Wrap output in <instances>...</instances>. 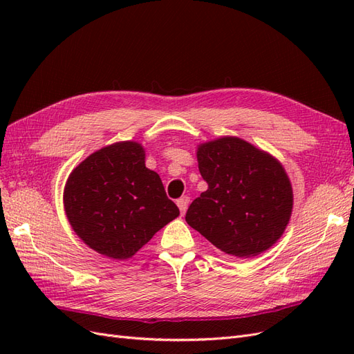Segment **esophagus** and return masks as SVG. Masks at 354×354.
Wrapping results in <instances>:
<instances>
[{
	"mask_svg": "<svg viewBox=\"0 0 354 354\" xmlns=\"http://www.w3.org/2000/svg\"><path fill=\"white\" fill-rule=\"evenodd\" d=\"M189 203H190V198H189V196H181V198L177 201V205H178V208H180L181 216H185V212L187 211Z\"/></svg>",
	"mask_w": 354,
	"mask_h": 354,
	"instance_id": "obj_1",
	"label": "esophagus"
}]
</instances>
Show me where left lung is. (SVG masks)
I'll list each match as a JSON object with an SVG mask.
<instances>
[{"instance_id": "left-lung-1", "label": "left lung", "mask_w": 354, "mask_h": 354, "mask_svg": "<svg viewBox=\"0 0 354 354\" xmlns=\"http://www.w3.org/2000/svg\"><path fill=\"white\" fill-rule=\"evenodd\" d=\"M198 164L208 189L190 203L189 226L238 259L270 248L292 211V187L283 167L238 137L201 145Z\"/></svg>"}]
</instances>
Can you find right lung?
<instances>
[{
  "instance_id": "right-lung-1",
  "label": "right lung",
  "mask_w": 354,
  "mask_h": 354,
  "mask_svg": "<svg viewBox=\"0 0 354 354\" xmlns=\"http://www.w3.org/2000/svg\"><path fill=\"white\" fill-rule=\"evenodd\" d=\"M63 201L75 233L115 260L130 259L180 214L136 142L106 146L84 159L69 176Z\"/></svg>"
}]
</instances>
